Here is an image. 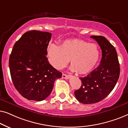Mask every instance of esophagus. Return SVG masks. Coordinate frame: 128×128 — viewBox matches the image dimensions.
<instances>
[{
  "label": "esophagus",
  "instance_id": "esophagus-1",
  "mask_svg": "<svg viewBox=\"0 0 128 128\" xmlns=\"http://www.w3.org/2000/svg\"><path fill=\"white\" fill-rule=\"evenodd\" d=\"M71 76L70 75H68V74H62V78H65V79H68V78H70Z\"/></svg>",
  "mask_w": 128,
  "mask_h": 128
}]
</instances>
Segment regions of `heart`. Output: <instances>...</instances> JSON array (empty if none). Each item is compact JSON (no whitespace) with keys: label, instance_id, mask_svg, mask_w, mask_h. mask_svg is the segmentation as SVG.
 Returning <instances> with one entry per match:
<instances>
[{"label":"heart","instance_id":"b5f03b06","mask_svg":"<svg viewBox=\"0 0 128 128\" xmlns=\"http://www.w3.org/2000/svg\"><path fill=\"white\" fill-rule=\"evenodd\" d=\"M47 55L50 64L56 69H62L70 60L72 70L86 74L97 65L100 57V50L96 44L73 39L64 41L60 46L50 45Z\"/></svg>","mask_w":128,"mask_h":128}]
</instances>
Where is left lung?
<instances>
[{"label": "left lung", "instance_id": "1", "mask_svg": "<svg viewBox=\"0 0 128 128\" xmlns=\"http://www.w3.org/2000/svg\"><path fill=\"white\" fill-rule=\"evenodd\" d=\"M100 46V64L82 80L80 88L74 92L76 99L84 104L100 102L112 92L120 74V63L114 46L103 36H92Z\"/></svg>", "mask_w": 128, "mask_h": 128}]
</instances>
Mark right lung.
Returning a JSON list of instances; mask_svg holds the SVG:
<instances>
[{
	"label": "right lung",
	"instance_id": "add662e5",
	"mask_svg": "<svg viewBox=\"0 0 128 128\" xmlns=\"http://www.w3.org/2000/svg\"><path fill=\"white\" fill-rule=\"evenodd\" d=\"M48 32H26L14 44L9 58L12 82L21 95L29 100H45L54 82L62 73L48 62L47 48L52 37Z\"/></svg>",
	"mask_w": 128,
	"mask_h": 128
}]
</instances>
